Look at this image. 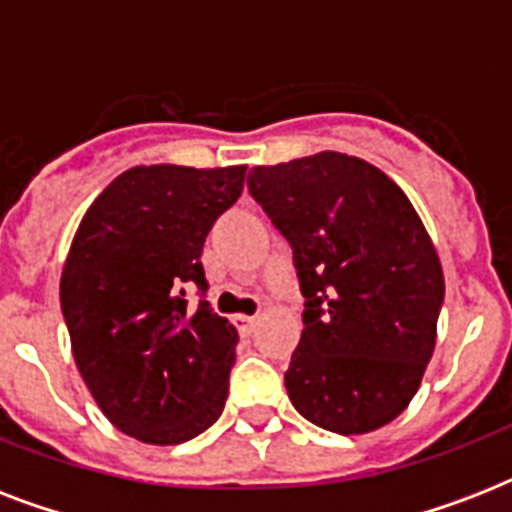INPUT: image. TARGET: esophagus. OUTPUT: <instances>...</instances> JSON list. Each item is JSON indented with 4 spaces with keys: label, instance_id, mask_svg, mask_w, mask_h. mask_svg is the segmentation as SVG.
I'll use <instances>...</instances> for the list:
<instances>
[{
    "label": "esophagus",
    "instance_id": "obj_1",
    "mask_svg": "<svg viewBox=\"0 0 512 512\" xmlns=\"http://www.w3.org/2000/svg\"><path fill=\"white\" fill-rule=\"evenodd\" d=\"M236 327L241 335H252V329L257 327V316H236Z\"/></svg>",
    "mask_w": 512,
    "mask_h": 512
}]
</instances>
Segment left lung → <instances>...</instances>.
<instances>
[{
  "instance_id": "1",
  "label": "left lung",
  "mask_w": 512,
  "mask_h": 512,
  "mask_svg": "<svg viewBox=\"0 0 512 512\" xmlns=\"http://www.w3.org/2000/svg\"><path fill=\"white\" fill-rule=\"evenodd\" d=\"M292 247L303 337L284 385L305 420L342 436L404 412L436 348L444 273L425 225L385 172L321 151L247 177Z\"/></svg>"
}]
</instances>
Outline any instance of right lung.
<instances>
[{
  "instance_id": "add662e5",
  "label": "right lung",
  "mask_w": 512,
  "mask_h": 512,
  "mask_svg": "<svg viewBox=\"0 0 512 512\" xmlns=\"http://www.w3.org/2000/svg\"><path fill=\"white\" fill-rule=\"evenodd\" d=\"M247 167L151 164L122 172L87 209L60 308L92 398L143 444L191 441L223 414L239 335L204 300V239ZM202 297L187 311L184 292Z\"/></svg>"
}]
</instances>
